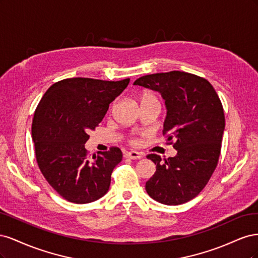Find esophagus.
Instances as JSON below:
<instances>
[{"label":"esophagus","mask_w":258,"mask_h":258,"mask_svg":"<svg viewBox=\"0 0 258 258\" xmlns=\"http://www.w3.org/2000/svg\"><path fill=\"white\" fill-rule=\"evenodd\" d=\"M123 157L124 158H129V159H140L142 158V154L139 153V152H126L123 154Z\"/></svg>","instance_id":"obj_1"}]
</instances>
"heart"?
Segmentation results:
<instances>
[{"label": "heart", "mask_w": 258, "mask_h": 258, "mask_svg": "<svg viewBox=\"0 0 258 258\" xmlns=\"http://www.w3.org/2000/svg\"><path fill=\"white\" fill-rule=\"evenodd\" d=\"M145 101H157V97L155 96V93L152 91H147L142 96V102H145ZM129 143L130 144H138V140L136 138H130L129 139Z\"/></svg>", "instance_id": "1"}]
</instances>
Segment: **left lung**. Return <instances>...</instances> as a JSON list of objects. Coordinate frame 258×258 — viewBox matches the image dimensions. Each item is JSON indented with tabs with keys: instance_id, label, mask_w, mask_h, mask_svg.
<instances>
[{
	"instance_id": "8db88e82",
	"label": "left lung",
	"mask_w": 258,
	"mask_h": 258,
	"mask_svg": "<svg viewBox=\"0 0 258 258\" xmlns=\"http://www.w3.org/2000/svg\"><path fill=\"white\" fill-rule=\"evenodd\" d=\"M134 84L161 93L167 106L162 135L177 151L165 162L147 155L156 172L145 189L160 204H185L205 188L217 166L225 129L221 100L206 79L187 72L144 75Z\"/></svg>"
}]
</instances>
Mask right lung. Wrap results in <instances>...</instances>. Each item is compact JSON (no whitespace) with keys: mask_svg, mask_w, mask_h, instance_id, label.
I'll list each match as a JSON object with an SVG mask.
<instances>
[{"mask_svg":"<svg viewBox=\"0 0 258 258\" xmlns=\"http://www.w3.org/2000/svg\"><path fill=\"white\" fill-rule=\"evenodd\" d=\"M129 82L66 79L51 85L38 103L32 121L36 162L66 200L89 204L110 188L113 170L122 158L120 148L112 146L90 159L85 143Z\"/></svg>","mask_w":258,"mask_h":258,"instance_id":"add662e5","label":"right lung"}]
</instances>
